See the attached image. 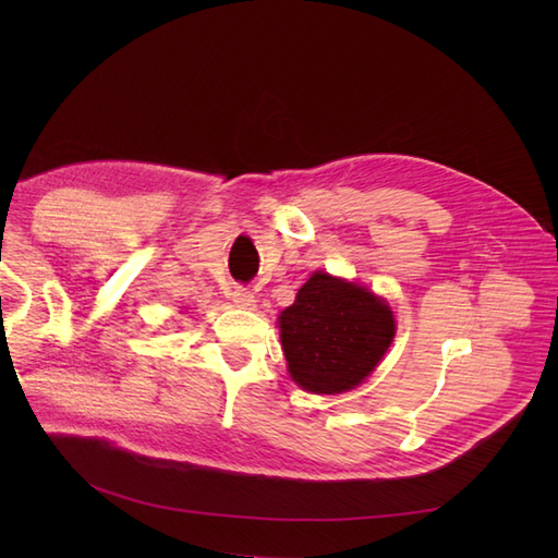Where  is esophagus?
<instances>
[{
  "instance_id": "obj_1",
  "label": "esophagus",
  "mask_w": 558,
  "mask_h": 558,
  "mask_svg": "<svg viewBox=\"0 0 558 558\" xmlns=\"http://www.w3.org/2000/svg\"><path fill=\"white\" fill-rule=\"evenodd\" d=\"M232 302L238 305L240 310H256V295H253V291L248 289H242V286H238L232 293Z\"/></svg>"
}]
</instances>
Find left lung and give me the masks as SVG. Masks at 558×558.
<instances>
[{"mask_svg": "<svg viewBox=\"0 0 558 558\" xmlns=\"http://www.w3.org/2000/svg\"><path fill=\"white\" fill-rule=\"evenodd\" d=\"M291 379L310 393L332 396L365 381L396 335L388 302L365 286L314 272L279 314Z\"/></svg>", "mask_w": 558, "mask_h": 558, "instance_id": "left-lung-1", "label": "left lung"}]
</instances>
